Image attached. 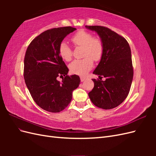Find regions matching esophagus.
Segmentation results:
<instances>
[{
  "mask_svg": "<svg viewBox=\"0 0 156 156\" xmlns=\"http://www.w3.org/2000/svg\"><path fill=\"white\" fill-rule=\"evenodd\" d=\"M80 79H81V81L83 82V81H84V80L86 79V77L85 76H83V75H81V76H80Z\"/></svg>",
  "mask_w": 156,
  "mask_h": 156,
  "instance_id": "34e87169",
  "label": "esophagus"
}]
</instances>
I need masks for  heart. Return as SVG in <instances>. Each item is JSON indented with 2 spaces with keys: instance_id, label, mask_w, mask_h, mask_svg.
I'll return each instance as SVG.
<instances>
[{
  "instance_id": "b5f03b06",
  "label": "heart",
  "mask_w": 156,
  "mask_h": 156,
  "mask_svg": "<svg viewBox=\"0 0 156 156\" xmlns=\"http://www.w3.org/2000/svg\"><path fill=\"white\" fill-rule=\"evenodd\" d=\"M71 40L77 46L83 47V56L84 58L75 60L69 66L70 72L77 75H83L91 69L93 60L95 62L100 60L103 53V44L98 37H94L90 32L79 30L72 37ZM58 53L65 61H69L72 57V51L66 42L63 41L59 45Z\"/></svg>"
}]
</instances>
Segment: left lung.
Returning a JSON list of instances; mask_svg holds the SVG:
<instances>
[{
  "label": "left lung",
  "mask_w": 156,
  "mask_h": 156,
  "mask_svg": "<svg viewBox=\"0 0 156 156\" xmlns=\"http://www.w3.org/2000/svg\"><path fill=\"white\" fill-rule=\"evenodd\" d=\"M85 27L98 33L104 48L100 62L93 72L100 80L92 79L94 87L88 96L94 105L111 109L121 104L130 90L133 77L130 47L124 37L107 27ZM103 76L105 81H101Z\"/></svg>",
  "instance_id": "8db88e82"
}]
</instances>
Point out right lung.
<instances>
[{"label":"right lung","instance_id":"obj_1","mask_svg":"<svg viewBox=\"0 0 156 156\" xmlns=\"http://www.w3.org/2000/svg\"><path fill=\"white\" fill-rule=\"evenodd\" d=\"M75 30L72 27H64L45 30L30 42L26 51V85L36 104L48 112L64 110L81 82L78 75H68L69 69L58 53L60 44ZM58 76L63 77L61 82L58 81Z\"/></svg>","mask_w":156,"mask_h":156}]
</instances>
